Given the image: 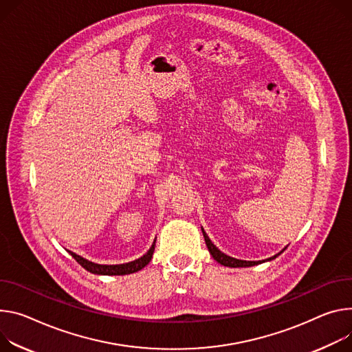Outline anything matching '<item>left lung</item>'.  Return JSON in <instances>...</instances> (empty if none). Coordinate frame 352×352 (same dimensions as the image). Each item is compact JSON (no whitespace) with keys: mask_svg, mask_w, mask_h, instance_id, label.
<instances>
[{"mask_svg":"<svg viewBox=\"0 0 352 352\" xmlns=\"http://www.w3.org/2000/svg\"><path fill=\"white\" fill-rule=\"evenodd\" d=\"M202 229V228H201ZM202 233H204V237H205V243H206V245H208V250H209V252H210V255L213 257V260H216L219 264H221V265H225V267H229V268H245V267H254V265H258V264H263V263H265V261H271V260H275L278 255H280L283 251H285V248L280 251V252H278V254H275L274 257H271V258H267V260H263V261H245V260H237V258H233V257H230V255H228V254H225V252H221L212 241H210V239L208 237V234L205 233V230L202 229Z\"/></svg>","mask_w":352,"mask_h":352,"instance_id":"left-lung-1","label":"left lung"}]
</instances>
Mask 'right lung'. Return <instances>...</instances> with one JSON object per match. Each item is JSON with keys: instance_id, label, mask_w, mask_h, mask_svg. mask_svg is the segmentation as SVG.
<instances>
[{"instance_id": "right-lung-1", "label": "right lung", "mask_w": 352, "mask_h": 352, "mask_svg": "<svg viewBox=\"0 0 352 352\" xmlns=\"http://www.w3.org/2000/svg\"><path fill=\"white\" fill-rule=\"evenodd\" d=\"M154 245H155V239L151 244V247L148 248V251L143 255V257L135 260V261H131V263H124V264H115V265H108V264H97V263H92V261H88L87 258L81 257V255L73 252V251H69V254L72 255V257L82 267L85 268L87 271H89L91 274H95V275H127V274H133V272H138L140 271L142 268H144L151 257H153V252H154Z\"/></svg>"}]
</instances>
